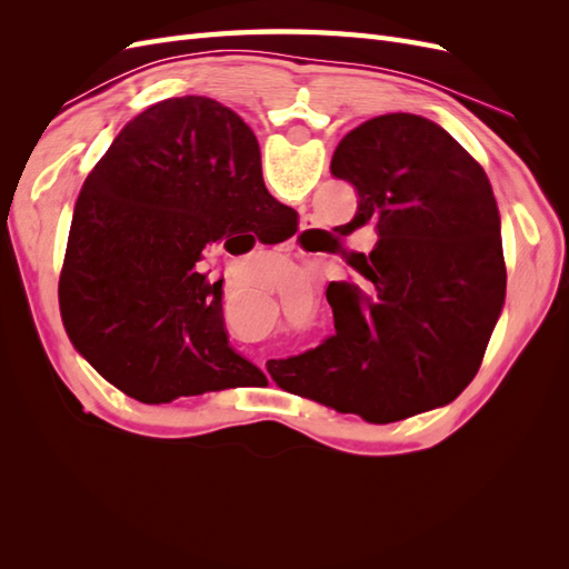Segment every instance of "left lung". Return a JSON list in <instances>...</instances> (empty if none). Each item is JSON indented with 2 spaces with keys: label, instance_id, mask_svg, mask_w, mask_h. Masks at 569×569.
Returning <instances> with one entry per match:
<instances>
[{
  "label": "left lung",
  "instance_id": "left-lung-1",
  "mask_svg": "<svg viewBox=\"0 0 569 569\" xmlns=\"http://www.w3.org/2000/svg\"><path fill=\"white\" fill-rule=\"evenodd\" d=\"M332 176L358 192L343 234L372 222L377 244L351 253L366 288L337 282L335 337L268 360L284 391L368 422L451 403L472 382L506 301L501 216L489 178L453 137L416 113L353 128ZM330 291V289H327Z\"/></svg>",
  "mask_w": 569,
  "mask_h": 569
}]
</instances>
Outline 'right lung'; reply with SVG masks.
<instances>
[{"label": "right lung", "mask_w": 569, "mask_h": 569, "mask_svg": "<svg viewBox=\"0 0 569 569\" xmlns=\"http://www.w3.org/2000/svg\"><path fill=\"white\" fill-rule=\"evenodd\" d=\"M295 230L244 120L209 97L163 99L118 132L80 189L59 278L66 332L142 403L266 382L230 349L222 280L206 282L197 263L226 237L278 244Z\"/></svg>", "instance_id": "obj_1"}]
</instances>
